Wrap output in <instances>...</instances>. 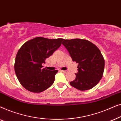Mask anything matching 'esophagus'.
Returning <instances> with one entry per match:
<instances>
[{
    "mask_svg": "<svg viewBox=\"0 0 121 121\" xmlns=\"http://www.w3.org/2000/svg\"><path fill=\"white\" fill-rule=\"evenodd\" d=\"M61 72L64 73H67L68 72V71H67V70H61Z\"/></svg>",
    "mask_w": 121,
    "mask_h": 121,
    "instance_id": "obj_1",
    "label": "esophagus"
}]
</instances>
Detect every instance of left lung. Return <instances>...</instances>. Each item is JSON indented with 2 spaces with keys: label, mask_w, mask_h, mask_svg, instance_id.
I'll use <instances>...</instances> for the list:
<instances>
[{
  "label": "left lung",
  "mask_w": 121,
  "mask_h": 121,
  "mask_svg": "<svg viewBox=\"0 0 121 121\" xmlns=\"http://www.w3.org/2000/svg\"><path fill=\"white\" fill-rule=\"evenodd\" d=\"M63 44L73 61L78 63L73 87L81 91L89 90L97 85L103 76L105 60L100 49L88 40L80 39H64Z\"/></svg>",
  "instance_id": "left-lung-1"
}]
</instances>
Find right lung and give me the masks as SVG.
<instances>
[{
    "label": "right lung",
    "instance_id": "obj_1",
    "mask_svg": "<svg viewBox=\"0 0 121 121\" xmlns=\"http://www.w3.org/2000/svg\"><path fill=\"white\" fill-rule=\"evenodd\" d=\"M63 39L37 37L27 41L16 56L14 69L21 85L32 92H41L53 84L57 70L42 69V63L60 47Z\"/></svg>",
    "mask_w": 121,
    "mask_h": 121
}]
</instances>
